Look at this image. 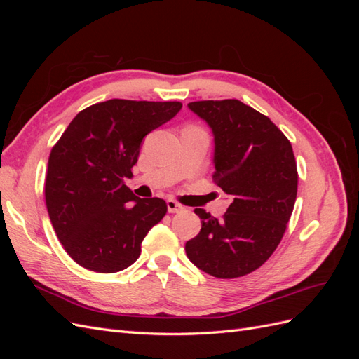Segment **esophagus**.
Returning a JSON list of instances; mask_svg holds the SVG:
<instances>
[{
    "label": "esophagus",
    "instance_id": "obj_1",
    "mask_svg": "<svg viewBox=\"0 0 359 359\" xmlns=\"http://www.w3.org/2000/svg\"><path fill=\"white\" fill-rule=\"evenodd\" d=\"M182 210H184V206L181 203H178L177 201H173V199L168 201V211L169 212H180Z\"/></svg>",
    "mask_w": 359,
    "mask_h": 359
}]
</instances>
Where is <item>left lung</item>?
Masks as SVG:
<instances>
[{"instance_id": "1", "label": "left lung", "mask_w": 359, "mask_h": 359, "mask_svg": "<svg viewBox=\"0 0 359 359\" xmlns=\"http://www.w3.org/2000/svg\"><path fill=\"white\" fill-rule=\"evenodd\" d=\"M189 107L212 128V181L233 201L222 219L194 210L202 229L186 243V253L212 277H243L266 262L286 232L298 191L297 160L283 132L252 106L227 99Z\"/></svg>"}]
</instances>
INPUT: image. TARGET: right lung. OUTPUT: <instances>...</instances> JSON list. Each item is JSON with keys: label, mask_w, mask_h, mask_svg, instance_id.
I'll return each instance as SVG.
<instances>
[{"label": "right lung", "mask_w": 359, "mask_h": 359, "mask_svg": "<svg viewBox=\"0 0 359 359\" xmlns=\"http://www.w3.org/2000/svg\"><path fill=\"white\" fill-rule=\"evenodd\" d=\"M181 107L180 102L124 99L95 103L76 115L52 147L46 208L76 264L111 274L136 262L142 240L168 205L135 196L123 180L133 175L142 139Z\"/></svg>", "instance_id": "add662e5"}]
</instances>
